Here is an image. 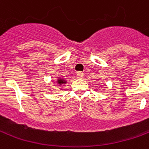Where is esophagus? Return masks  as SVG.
I'll return each mask as SVG.
<instances>
[{"label": "esophagus", "instance_id": "34e87169", "mask_svg": "<svg viewBox=\"0 0 149 149\" xmlns=\"http://www.w3.org/2000/svg\"><path fill=\"white\" fill-rule=\"evenodd\" d=\"M77 77L79 78V79H82V78L84 77V73L82 72H78L77 73Z\"/></svg>", "mask_w": 149, "mask_h": 149}]
</instances>
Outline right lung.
Masks as SVG:
<instances>
[{
  "label": "right lung",
  "instance_id": "obj_1",
  "mask_svg": "<svg viewBox=\"0 0 149 149\" xmlns=\"http://www.w3.org/2000/svg\"><path fill=\"white\" fill-rule=\"evenodd\" d=\"M56 83L57 84V85H62V84H65L67 83V81L63 78H57V80L56 81Z\"/></svg>",
  "mask_w": 149,
  "mask_h": 149
}]
</instances>
